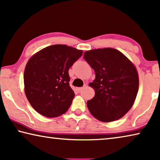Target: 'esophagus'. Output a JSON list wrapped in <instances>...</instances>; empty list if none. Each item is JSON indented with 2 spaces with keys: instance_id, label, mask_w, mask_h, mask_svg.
I'll return each mask as SVG.
<instances>
[{
  "instance_id": "34e87169",
  "label": "esophagus",
  "mask_w": 160,
  "mask_h": 160,
  "mask_svg": "<svg viewBox=\"0 0 160 160\" xmlns=\"http://www.w3.org/2000/svg\"><path fill=\"white\" fill-rule=\"evenodd\" d=\"M85 86H86V85H84V86H83V87H82V88H77V90L78 91V92H80V91L82 90L83 89V88H84L85 87Z\"/></svg>"
}]
</instances>
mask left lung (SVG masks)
<instances>
[{
    "mask_svg": "<svg viewBox=\"0 0 160 160\" xmlns=\"http://www.w3.org/2000/svg\"><path fill=\"white\" fill-rule=\"evenodd\" d=\"M83 58L95 72V79L90 83L95 95L87 102L90 113L105 122L122 118L138 92L135 65L121 52L110 48L86 51Z\"/></svg>",
    "mask_w": 160,
    "mask_h": 160,
    "instance_id": "obj_1",
    "label": "left lung"
}]
</instances>
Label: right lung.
<instances>
[{
  "label": "right lung",
  "mask_w": 160,
  "mask_h": 160,
  "mask_svg": "<svg viewBox=\"0 0 160 160\" xmlns=\"http://www.w3.org/2000/svg\"><path fill=\"white\" fill-rule=\"evenodd\" d=\"M82 55V50L54 45L30 58L24 71L25 92L35 111L55 118L69 109L75 93L69 84L68 70Z\"/></svg>",
  "instance_id": "add662e5"
}]
</instances>
